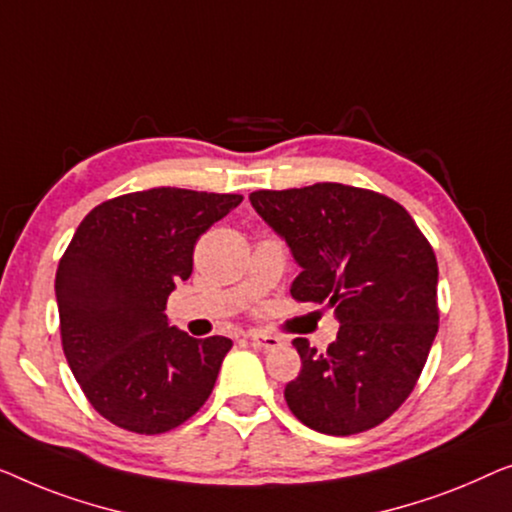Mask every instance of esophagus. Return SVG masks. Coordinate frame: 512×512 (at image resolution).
<instances>
[{
    "label": "esophagus",
    "instance_id": "obj_1",
    "mask_svg": "<svg viewBox=\"0 0 512 512\" xmlns=\"http://www.w3.org/2000/svg\"><path fill=\"white\" fill-rule=\"evenodd\" d=\"M250 343H253L259 350H273L280 345V338L264 334V331H255V334H250Z\"/></svg>",
    "mask_w": 512,
    "mask_h": 512
}]
</instances>
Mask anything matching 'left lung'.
I'll list each match as a JSON object with an SVG mask.
<instances>
[{"instance_id": "obj_1", "label": "left lung", "mask_w": 512, "mask_h": 512, "mask_svg": "<svg viewBox=\"0 0 512 512\" xmlns=\"http://www.w3.org/2000/svg\"><path fill=\"white\" fill-rule=\"evenodd\" d=\"M250 204L301 266L292 297L325 301L341 325L327 352L294 338L301 371L285 387L287 406L329 436L385 422L413 392L438 331L429 241L406 208L362 187L259 190Z\"/></svg>"}]
</instances>
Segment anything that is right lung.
<instances>
[{"mask_svg": "<svg viewBox=\"0 0 512 512\" xmlns=\"http://www.w3.org/2000/svg\"><path fill=\"white\" fill-rule=\"evenodd\" d=\"M241 194L153 187L85 215L55 276L62 348L106 420L164 434L211 397L232 341L169 325L167 299L192 273L194 243Z\"/></svg>", "mask_w": 512, "mask_h": 512, "instance_id": "obj_1", "label": "right lung"}]
</instances>
